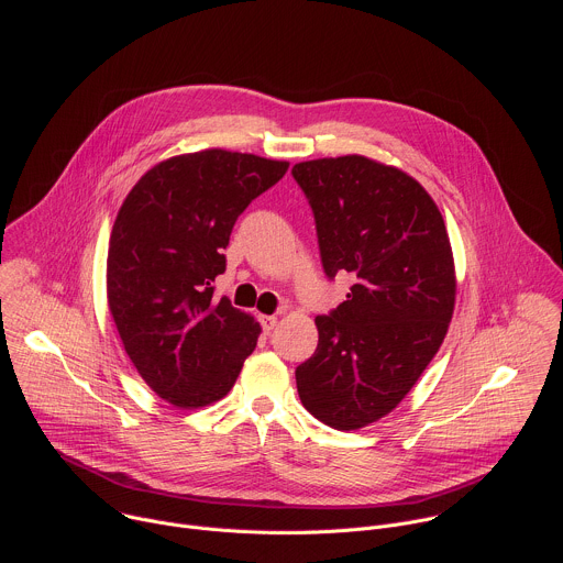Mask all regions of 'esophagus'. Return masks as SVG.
Returning <instances> with one entry per match:
<instances>
[{
  "label": "esophagus",
  "mask_w": 563,
  "mask_h": 563,
  "mask_svg": "<svg viewBox=\"0 0 563 563\" xmlns=\"http://www.w3.org/2000/svg\"><path fill=\"white\" fill-rule=\"evenodd\" d=\"M276 323H278V316H267V313L261 316V325H263V330H265L267 334L276 328Z\"/></svg>",
  "instance_id": "obj_1"
}]
</instances>
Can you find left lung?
Listing matches in <instances>:
<instances>
[{"instance_id":"1","label":"left lung","mask_w":563,"mask_h":563,"mask_svg":"<svg viewBox=\"0 0 563 563\" xmlns=\"http://www.w3.org/2000/svg\"><path fill=\"white\" fill-rule=\"evenodd\" d=\"M330 278L354 285L316 316L318 347L296 367L309 415L358 430L389 415L439 352L454 311L456 276L443 216L406 172L365 155L298 163Z\"/></svg>"}]
</instances>
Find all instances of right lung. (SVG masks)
<instances>
[{
    "instance_id": "right-lung-1",
    "label": "right lung",
    "mask_w": 563,
    "mask_h": 563,
    "mask_svg": "<svg viewBox=\"0 0 563 563\" xmlns=\"http://www.w3.org/2000/svg\"><path fill=\"white\" fill-rule=\"evenodd\" d=\"M289 163L205 148L148 169L124 198L109 240L107 296L144 383L176 408L220 400L254 352V316L213 298L231 229Z\"/></svg>"
}]
</instances>
